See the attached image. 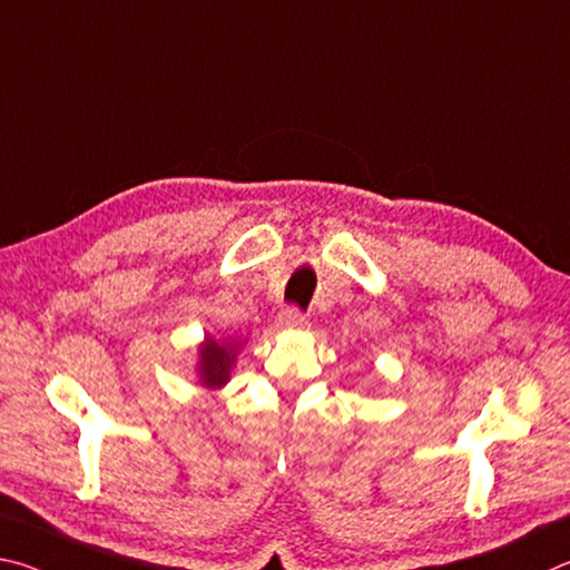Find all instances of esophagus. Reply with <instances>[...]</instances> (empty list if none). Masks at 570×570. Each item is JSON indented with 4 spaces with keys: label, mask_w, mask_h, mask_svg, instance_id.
Returning <instances> with one entry per match:
<instances>
[{
    "label": "esophagus",
    "mask_w": 570,
    "mask_h": 570,
    "mask_svg": "<svg viewBox=\"0 0 570 570\" xmlns=\"http://www.w3.org/2000/svg\"><path fill=\"white\" fill-rule=\"evenodd\" d=\"M279 323H283V327H287V331H305L307 317L297 311V307H287V311L279 315Z\"/></svg>",
    "instance_id": "34e87169"
}]
</instances>
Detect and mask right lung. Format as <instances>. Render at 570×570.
Wrapping results in <instances>:
<instances>
[{"label": "right lung", "mask_w": 570, "mask_h": 570, "mask_svg": "<svg viewBox=\"0 0 570 570\" xmlns=\"http://www.w3.org/2000/svg\"><path fill=\"white\" fill-rule=\"evenodd\" d=\"M243 343L235 341V337H213L205 335V341L197 345V365H195V377L197 383L207 387V391H215V387H223L229 383V371L235 367L237 353Z\"/></svg>", "instance_id": "1"}]
</instances>
